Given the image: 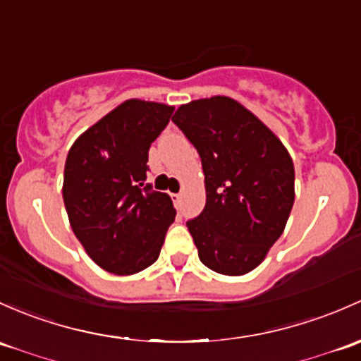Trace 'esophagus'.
Instances as JSON below:
<instances>
[{"label": "esophagus", "instance_id": "obj_1", "mask_svg": "<svg viewBox=\"0 0 361 361\" xmlns=\"http://www.w3.org/2000/svg\"><path fill=\"white\" fill-rule=\"evenodd\" d=\"M171 199H173L174 206L176 207L181 206V193H171Z\"/></svg>", "mask_w": 361, "mask_h": 361}]
</instances>
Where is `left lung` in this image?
I'll return each instance as SVG.
<instances>
[{"label":"left lung","instance_id":"1","mask_svg":"<svg viewBox=\"0 0 361 361\" xmlns=\"http://www.w3.org/2000/svg\"><path fill=\"white\" fill-rule=\"evenodd\" d=\"M173 123L202 161L206 207L187 226L199 257L221 275H245L282 235L294 204V164L244 105L212 97L181 105Z\"/></svg>","mask_w":361,"mask_h":361}]
</instances>
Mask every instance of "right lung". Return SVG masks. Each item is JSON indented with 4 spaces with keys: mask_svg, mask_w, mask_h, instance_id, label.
Masks as SVG:
<instances>
[{
    "mask_svg": "<svg viewBox=\"0 0 361 361\" xmlns=\"http://www.w3.org/2000/svg\"><path fill=\"white\" fill-rule=\"evenodd\" d=\"M173 111L133 98L82 133L67 154L62 195L72 231L114 275L155 263L176 216L168 193L145 185L149 149Z\"/></svg>",
    "mask_w": 361,
    "mask_h": 361,
    "instance_id": "right-lung-1",
    "label": "right lung"
}]
</instances>
